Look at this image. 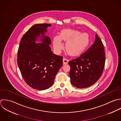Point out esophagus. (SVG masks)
<instances>
[{"label": "esophagus", "instance_id": "1", "mask_svg": "<svg viewBox=\"0 0 121 121\" xmlns=\"http://www.w3.org/2000/svg\"><path fill=\"white\" fill-rule=\"evenodd\" d=\"M63 61V64H64V65H65V64H68L69 61H68V60L67 58H64Z\"/></svg>", "mask_w": 121, "mask_h": 121}]
</instances>
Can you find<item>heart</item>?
<instances>
[{
    "label": "heart",
    "mask_w": 121,
    "mask_h": 121,
    "mask_svg": "<svg viewBox=\"0 0 121 121\" xmlns=\"http://www.w3.org/2000/svg\"><path fill=\"white\" fill-rule=\"evenodd\" d=\"M62 40L67 41L65 49L67 52L72 56H75L82 53L89 45L90 38L86 33H80L77 30L65 29L62 30L59 37L54 38L53 45L56 51H59L63 48Z\"/></svg>",
    "instance_id": "obj_1"
}]
</instances>
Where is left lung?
<instances>
[{"label":"left lung","mask_w":121,"mask_h":121,"mask_svg":"<svg viewBox=\"0 0 121 121\" xmlns=\"http://www.w3.org/2000/svg\"><path fill=\"white\" fill-rule=\"evenodd\" d=\"M91 47L80 56L70 61L69 73L72 84L77 88L91 86L100 78L105 67V53L98 35Z\"/></svg>","instance_id":"8db88e82"}]
</instances>
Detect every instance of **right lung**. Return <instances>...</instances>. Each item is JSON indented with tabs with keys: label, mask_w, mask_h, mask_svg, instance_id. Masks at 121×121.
<instances>
[{
	"label": "right lung",
	"mask_w": 121,
	"mask_h": 121,
	"mask_svg": "<svg viewBox=\"0 0 121 121\" xmlns=\"http://www.w3.org/2000/svg\"><path fill=\"white\" fill-rule=\"evenodd\" d=\"M51 26L48 23L33 25L23 35L18 50L17 64L22 77L29 86L38 90L51 87L63 65V56L52 52L50 39L45 36ZM38 38L42 43H36Z\"/></svg>",
	"instance_id": "add662e5"
}]
</instances>
